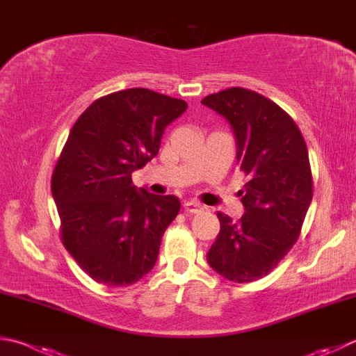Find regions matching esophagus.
<instances>
[{
    "instance_id": "obj_1",
    "label": "esophagus",
    "mask_w": 356,
    "mask_h": 356,
    "mask_svg": "<svg viewBox=\"0 0 356 356\" xmlns=\"http://www.w3.org/2000/svg\"><path fill=\"white\" fill-rule=\"evenodd\" d=\"M184 209L186 213H191V215L193 213H199L204 210L202 205H200L199 202H195V200H186V202L184 204Z\"/></svg>"
}]
</instances>
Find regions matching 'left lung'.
Masks as SVG:
<instances>
[{
  "mask_svg": "<svg viewBox=\"0 0 356 356\" xmlns=\"http://www.w3.org/2000/svg\"><path fill=\"white\" fill-rule=\"evenodd\" d=\"M200 102L230 122L245 177L238 193L244 216L234 222L218 211L221 230L207 260L227 280L249 283L277 268L299 240L313 199L307 143L282 107L252 90L232 87Z\"/></svg>",
  "mask_w": 356,
  "mask_h": 356,
  "instance_id": "obj_1",
  "label": "left lung"
}]
</instances>
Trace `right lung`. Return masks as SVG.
Listing matches in <instances>:
<instances>
[{
    "label": "right lung",
    "mask_w": 356,
    "mask_h": 356,
    "mask_svg": "<svg viewBox=\"0 0 356 356\" xmlns=\"http://www.w3.org/2000/svg\"><path fill=\"white\" fill-rule=\"evenodd\" d=\"M186 107L152 90L127 88L96 99L71 127L51 190L60 240L95 282L134 285L156 264L180 202L138 191L132 172L157 156L166 126Z\"/></svg>",
    "instance_id": "right-lung-1"
}]
</instances>
